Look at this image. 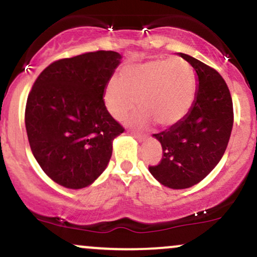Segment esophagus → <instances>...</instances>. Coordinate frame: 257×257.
Returning a JSON list of instances; mask_svg holds the SVG:
<instances>
[{"label":"esophagus","instance_id":"esophagus-1","mask_svg":"<svg viewBox=\"0 0 257 257\" xmlns=\"http://www.w3.org/2000/svg\"><path fill=\"white\" fill-rule=\"evenodd\" d=\"M132 134H133V137L134 138H137L139 141H142L145 139V135L142 134V133H138V132H132Z\"/></svg>","mask_w":257,"mask_h":257}]
</instances>
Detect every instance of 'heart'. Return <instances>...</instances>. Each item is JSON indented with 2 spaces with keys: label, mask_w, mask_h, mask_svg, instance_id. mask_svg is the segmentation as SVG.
Wrapping results in <instances>:
<instances>
[{
  "label": "heart",
  "mask_w": 257,
  "mask_h": 257,
  "mask_svg": "<svg viewBox=\"0 0 257 257\" xmlns=\"http://www.w3.org/2000/svg\"><path fill=\"white\" fill-rule=\"evenodd\" d=\"M195 92V74L187 61L158 58L125 67L120 82H107L104 103L110 115L120 120L135 109L139 99L142 109L133 122L145 124L153 119L159 126H171L188 115Z\"/></svg>",
  "instance_id": "obj_1"
}]
</instances>
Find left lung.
Masks as SVG:
<instances>
[{
  "label": "left lung",
  "instance_id": "obj_1",
  "mask_svg": "<svg viewBox=\"0 0 257 257\" xmlns=\"http://www.w3.org/2000/svg\"><path fill=\"white\" fill-rule=\"evenodd\" d=\"M195 69L196 98L177 124L153 134L163 147L162 159L150 172L165 187L184 189L202 181L221 159L233 125V105L225 80L214 68L179 54Z\"/></svg>",
  "mask_w": 257,
  "mask_h": 257
}]
</instances>
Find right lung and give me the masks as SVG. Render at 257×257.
Returning a JSON list of instances; mask_svg holds the SVG:
<instances>
[{
	"label": "right lung",
	"mask_w": 257,
	"mask_h": 257,
	"mask_svg": "<svg viewBox=\"0 0 257 257\" xmlns=\"http://www.w3.org/2000/svg\"><path fill=\"white\" fill-rule=\"evenodd\" d=\"M120 55L98 50L52 62L30 91L25 124L43 171L70 189L87 187L106 168L124 128L110 115L104 91Z\"/></svg>",
	"instance_id": "add662e5"
}]
</instances>
